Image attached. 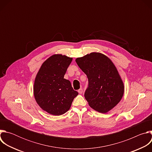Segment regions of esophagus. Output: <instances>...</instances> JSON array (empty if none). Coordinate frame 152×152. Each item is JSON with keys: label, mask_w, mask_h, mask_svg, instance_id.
<instances>
[{"label": "esophagus", "mask_w": 152, "mask_h": 152, "mask_svg": "<svg viewBox=\"0 0 152 152\" xmlns=\"http://www.w3.org/2000/svg\"><path fill=\"white\" fill-rule=\"evenodd\" d=\"M78 93L79 94H82L83 93V89L82 88H80L79 90H78Z\"/></svg>", "instance_id": "esophagus-1"}]
</instances>
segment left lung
Here are the masks:
<instances>
[{
  "label": "left lung",
  "instance_id": "1",
  "mask_svg": "<svg viewBox=\"0 0 152 152\" xmlns=\"http://www.w3.org/2000/svg\"><path fill=\"white\" fill-rule=\"evenodd\" d=\"M76 62L88 79L84 96L90 106L101 113L112 110L121 100L124 88L113 62L97 52L77 58Z\"/></svg>",
  "mask_w": 152,
  "mask_h": 152
}]
</instances>
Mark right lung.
I'll return each instance as SVG.
<instances>
[{"label":"right lung","instance_id":"right-lung-1","mask_svg":"<svg viewBox=\"0 0 152 152\" xmlns=\"http://www.w3.org/2000/svg\"><path fill=\"white\" fill-rule=\"evenodd\" d=\"M72 58L54 55L42 64L35 79L34 94L42 109L53 115H60L69 110L78 93L70 82L64 78Z\"/></svg>","mask_w":152,"mask_h":152}]
</instances>
